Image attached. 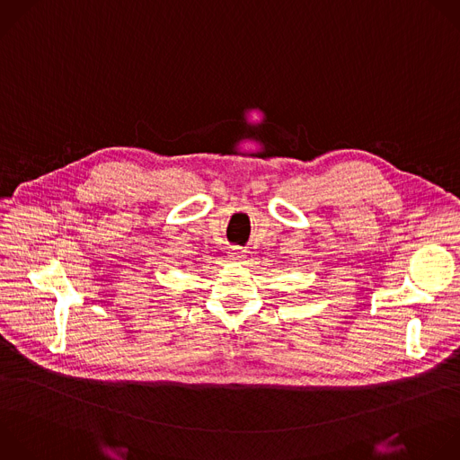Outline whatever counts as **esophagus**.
Here are the masks:
<instances>
[{
	"label": "esophagus",
	"instance_id": "34e87169",
	"mask_svg": "<svg viewBox=\"0 0 460 460\" xmlns=\"http://www.w3.org/2000/svg\"><path fill=\"white\" fill-rule=\"evenodd\" d=\"M229 256H231L233 260H242V258H243V251H242L240 247H231Z\"/></svg>",
	"mask_w": 460,
	"mask_h": 460
}]
</instances>
